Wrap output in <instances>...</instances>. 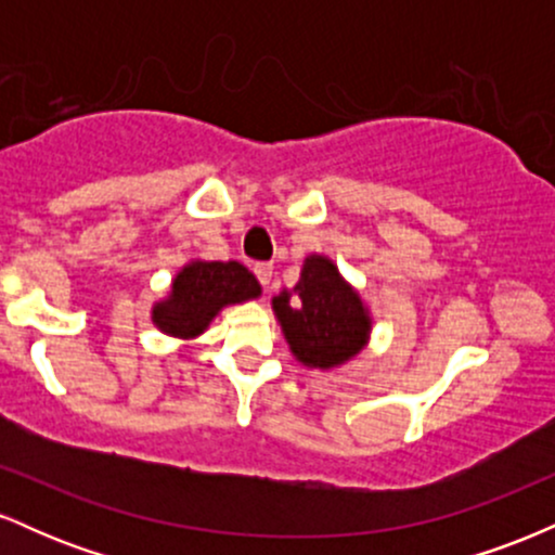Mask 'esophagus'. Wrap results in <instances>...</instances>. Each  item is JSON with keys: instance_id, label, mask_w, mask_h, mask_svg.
I'll return each mask as SVG.
<instances>
[{"instance_id": "obj_1", "label": "esophagus", "mask_w": 555, "mask_h": 555, "mask_svg": "<svg viewBox=\"0 0 555 555\" xmlns=\"http://www.w3.org/2000/svg\"><path fill=\"white\" fill-rule=\"evenodd\" d=\"M256 276H258V282L263 284V289H269V284H271V276H273V266L271 263H256Z\"/></svg>"}]
</instances>
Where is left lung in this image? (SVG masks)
<instances>
[{"instance_id": "left-lung-1", "label": "left lung", "mask_w": 555, "mask_h": 555, "mask_svg": "<svg viewBox=\"0 0 555 555\" xmlns=\"http://www.w3.org/2000/svg\"><path fill=\"white\" fill-rule=\"evenodd\" d=\"M289 349L308 367H336L360 352L371 315L358 292L323 256H310L292 292L273 297Z\"/></svg>"}]
</instances>
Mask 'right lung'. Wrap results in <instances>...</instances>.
I'll list each match as a JSON object with an SVG mask.
<instances>
[{"mask_svg":"<svg viewBox=\"0 0 555 555\" xmlns=\"http://www.w3.org/2000/svg\"><path fill=\"white\" fill-rule=\"evenodd\" d=\"M260 295L258 279L237 260H193L171 282V295L156 302L154 323L171 336H197L227 305Z\"/></svg>","mask_w":555,"mask_h":555,"instance_id":"right-lung-1","label":"right lung"}]
</instances>
